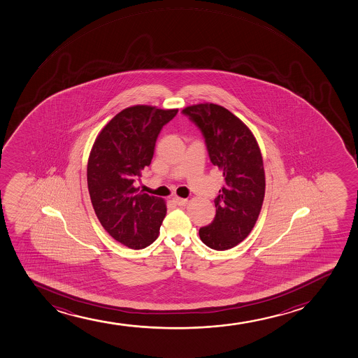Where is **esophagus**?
<instances>
[{"instance_id":"1","label":"esophagus","mask_w":358,"mask_h":358,"mask_svg":"<svg viewBox=\"0 0 358 358\" xmlns=\"http://www.w3.org/2000/svg\"><path fill=\"white\" fill-rule=\"evenodd\" d=\"M174 203L179 206H185L187 204V199L186 198L174 197L173 198Z\"/></svg>"}]
</instances>
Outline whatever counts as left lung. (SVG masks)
Masks as SVG:
<instances>
[{
	"mask_svg": "<svg viewBox=\"0 0 358 358\" xmlns=\"http://www.w3.org/2000/svg\"><path fill=\"white\" fill-rule=\"evenodd\" d=\"M182 113L201 129L210 160L224 179L215 199L214 221L201 227L199 238L210 248L226 251L243 241L259 217L265 196L259 145L246 124L223 106L197 103Z\"/></svg>",
	"mask_w": 358,
	"mask_h": 358,
	"instance_id": "left-lung-1",
	"label": "left lung"
}]
</instances>
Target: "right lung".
Here are the masks:
<instances>
[{"mask_svg": "<svg viewBox=\"0 0 358 358\" xmlns=\"http://www.w3.org/2000/svg\"><path fill=\"white\" fill-rule=\"evenodd\" d=\"M178 108L135 105L99 132L87 164V184L99 221L115 241L132 250L152 245L166 216V201L138 192L136 177L152 162L161 129Z\"/></svg>", "mask_w": 358, "mask_h": 358, "instance_id": "1", "label": "right lung"}]
</instances>
